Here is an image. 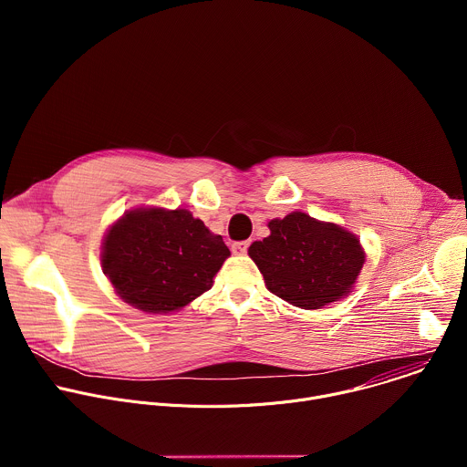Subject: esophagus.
<instances>
[{
    "label": "esophagus",
    "instance_id": "obj_1",
    "mask_svg": "<svg viewBox=\"0 0 467 467\" xmlns=\"http://www.w3.org/2000/svg\"><path fill=\"white\" fill-rule=\"evenodd\" d=\"M249 245H251V242H249V240L234 242V244H233V253H234V254H245V253H247V249H249Z\"/></svg>",
    "mask_w": 467,
    "mask_h": 467
}]
</instances>
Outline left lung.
<instances>
[{
    "mask_svg": "<svg viewBox=\"0 0 467 467\" xmlns=\"http://www.w3.org/2000/svg\"><path fill=\"white\" fill-rule=\"evenodd\" d=\"M268 227L272 234L253 242L249 256L272 294L294 306L314 310L351 292L364 264L355 234L305 213L272 220Z\"/></svg>",
    "mask_w": 467,
    "mask_h": 467,
    "instance_id": "8db88e82",
    "label": "left lung"
}]
</instances>
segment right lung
I'll use <instances>...</instances> for the list:
<instances>
[{"mask_svg":"<svg viewBox=\"0 0 467 467\" xmlns=\"http://www.w3.org/2000/svg\"><path fill=\"white\" fill-rule=\"evenodd\" d=\"M229 254L223 238L184 209H137L109 229L101 264L125 303L168 314L211 290Z\"/></svg>","mask_w":467,"mask_h":467,"instance_id":"obj_1","label":"right lung"}]
</instances>
